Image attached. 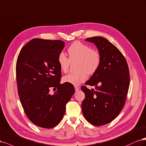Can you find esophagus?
<instances>
[{"instance_id":"1","label":"esophagus","mask_w":146,"mask_h":146,"mask_svg":"<svg viewBox=\"0 0 146 146\" xmlns=\"http://www.w3.org/2000/svg\"><path fill=\"white\" fill-rule=\"evenodd\" d=\"M74 89H75V91L76 92H78L80 90V88L79 87H77V86H75L74 87Z\"/></svg>"}]
</instances>
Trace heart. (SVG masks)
Instances as JSON below:
<instances>
[{
  "label": "heart",
  "mask_w": 146,
  "mask_h": 146,
  "mask_svg": "<svg viewBox=\"0 0 146 146\" xmlns=\"http://www.w3.org/2000/svg\"><path fill=\"white\" fill-rule=\"evenodd\" d=\"M69 59L64 53H60L58 58L60 70L64 73L68 70L70 61H78V70L75 73H70L63 78L64 82L78 86L84 82L87 78V73L93 74L96 72L101 64V58L97 50H92L90 46L76 41L68 49Z\"/></svg>",
  "instance_id": "heart-1"
}]
</instances>
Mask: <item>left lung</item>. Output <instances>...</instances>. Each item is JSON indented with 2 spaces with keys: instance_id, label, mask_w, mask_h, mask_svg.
I'll return each mask as SVG.
<instances>
[{
  "instance_id": "1",
  "label": "left lung",
  "mask_w": 146,
  "mask_h": 146,
  "mask_svg": "<svg viewBox=\"0 0 146 146\" xmlns=\"http://www.w3.org/2000/svg\"><path fill=\"white\" fill-rule=\"evenodd\" d=\"M86 40L96 46L101 61L86 83L95 86L96 90L81 87L86 96L82 110L88 122L100 126L110 123L123 109L130 84L129 70L123 54L107 39L96 36Z\"/></svg>"
}]
</instances>
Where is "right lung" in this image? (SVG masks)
I'll return each instance as SVG.
<instances>
[{
    "label": "right lung",
    "mask_w": 146,
    "mask_h": 146,
    "mask_svg": "<svg viewBox=\"0 0 146 146\" xmlns=\"http://www.w3.org/2000/svg\"><path fill=\"white\" fill-rule=\"evenodd\" d=\"M64 46L62 40L34 39L18 56L16 79L20 100L29 119L40 127L50 129L60 123L74 92L72 84H60L58 58ZM52 88L57 91L51 95Z\"/></svg>",
    "instance_id": "right-lung-1"
}]
</instances>
